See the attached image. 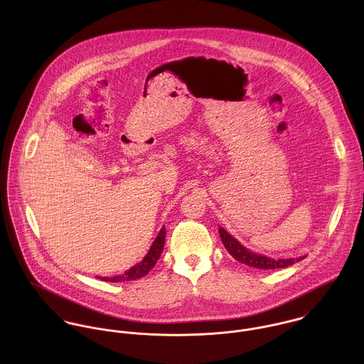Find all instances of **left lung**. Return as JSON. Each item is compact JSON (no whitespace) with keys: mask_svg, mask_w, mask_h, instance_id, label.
<instances>
[{"mask_svg":"<svg viewBox=\"0 0 364 364\" xmlns=\"http://www.w3.org/2000/svg\"><path fill=\"white\" fill-rule=\"evenodd\" d=\"M218 232H220V237H221V241H223L225 250L230 252V255L234 259H237L241 263H245L248 266L257 267V269H282V267H287V266L306 258V257H300L297 259H272V258L248 251L235 238H232L224 228H218Z\"/></svg>","mask_w":364,"mask_h":364,"instance_id":"1","label":"left lung"}]
</instances>
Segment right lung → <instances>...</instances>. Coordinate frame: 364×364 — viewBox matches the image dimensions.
Segmentation results:
<instances>
[{
	"instance_id": "1",
	"label": "right lung",
	"mask_w": 364,
	"mask_h": 364,
	"mask_svg": "<svg viewBox=\"0 0 364 364\" xmlns=\"http://www.w3.org/2000/svg\"><path fill=\"white\" fill-rule=\"evenodd\" d=\"M164 244H165V228H162L158 235H156V241L153 242L149 254L144 257V259L139 262L137 264H134L133 267H130L129 270H126L123 274L114 276V277H100L105 282H112V283H119V282H130V280H136L140 279L143 276H146L156 263V260L159 259L161 252L164 250Z\"/></svg>"
}]
</instances>
